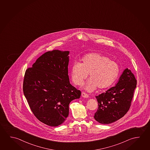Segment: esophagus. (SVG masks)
<instances>
[{"label": "esophagus", "mask_w": 150, "mask_h": 150, "mask_svg": "<svg viewBox=\"0 0 150 150\" xmlns=\"http://www.w3.org/2000/svg\"><path fill=\"white\" fill-rule=\"evenodd\" d=\"M81 96L83 98H88L89 97L88 95H87V93H84V92L81 93Z\"/></svg>", "instance_id": "1"}]
</instances>
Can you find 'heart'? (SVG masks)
<instances>
[{"mask_svg": "<svg viewBox=\"0 0 150 150\" xmlns=\"http://www.w3.org/2000/svg\"><path fill=\"white\" fill-rule=\"evenodd\" d=\"M81 63L75 62L71 68V79L75 85H79L87 79L83 88L91 93L97 87L100 89L111 86L120 73L119 64L105 55L91 53L82 57Z\"/></svg>", "mask_w": 150, "mask_h": 150, "instance_id": "heart-1", "label": "heart"}]
</instances>
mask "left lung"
Returning a JSON list of instances; mask_svg holds the SVG:
<instances>
[{"mask_svg": "<svg viewBox=\"0 0 150 150\" xmlns=\"http://www.w3.org/2000/svg\"><path fill=\"white\" fill-rule=\"evenodd\" d=\"M137 80L129 69H125L115 85L96 96L98 108L93 118L101 124H110L128 112L136 88Z\"/></svg>", "mask_w": 150, "mask_h": 150, "instance_id": "left-lung-1", "label": "left lung"}]
</instances>
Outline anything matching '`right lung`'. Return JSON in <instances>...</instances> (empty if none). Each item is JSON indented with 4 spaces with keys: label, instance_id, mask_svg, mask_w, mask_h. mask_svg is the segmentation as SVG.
<instances>
[{
    "label": "right lung",
    "instance_id": "add662e5",
    "mask_svg": "<svg viewBox=\"0 0 150 150\" xmlns=\"http://www.w3.org/2000/svg\"><path fill=\"white\" fill-rule=\"evenodd\" d=\"M69 51L54 50L39 57L25 73L23 91L31 110L44 124L57 127L69 114V104L81 95L69 82Z\"/></svg>",
    "mask_w": 150,
    "mask_h": 150
}]
</instances>
